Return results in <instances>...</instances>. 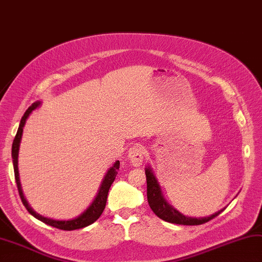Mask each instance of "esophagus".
<instances>
[{
  "mask_svg": "<svg viewBox=\"0 0 262 262\" xmlns=\"http://www.w3.org/2000/svg\"><path fill=\"white\" fill-rule=\"evenodd\" d=\"M145 154H146L145 148L140 145H136L130 148L127 157L130 159L132 165L139 166L142 164V162L145 160Z\"/></svg>",
  "mask_w": 262,
  "mask_h": 262,
  "instance_id": "1",
  "label": "esophagus"
}]
</instances>
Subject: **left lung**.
<instances>
[{"label": "left lung", "instance_id": "8db88e82", "mask_svg": "<svg viewBox=\"0 0 262 262\" xmlns=\"http://www.w3.org/2000/svg\"><path fill=\"white\" fill-rule=\"evenodd\" d=\"M146 180H147V200L148 204H149L152 212L159 216L160 219L167 221L171 224L177 225H186V226H195V225H202L208 223V221L215 218L219 215L224 210H220L215 212L212 215L204 216V218H191V216H187L177 211L173 206H171L165 201L164 196L162 194L161 187L157 182L154 173L150 169V166L146 167Z\"/></svg>", "mask_w": 262, "mask_h": 262}]
</instances>
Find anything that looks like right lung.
I'll return each mask as SVG.
<instances>
[{
  "label": "right lung",
  "mask_w": 262,
  "mask_h": 262,
  "mask_svg": "<svg viewBox=\"0 0 262 262\" xmlns=\"http://www.w3.org/2000/svg\"><path fill=\"white\" fill-rule=\"evenodd\" d=\"M41 105V102L36 101L34 102L32 106L28 107V110L25 112L24 116L21 117L20 124H19L17 135L14 137L13 144H12V162H13V170H14V178H16V182H17V187H18V191H19V196H20L23 204L25 205V208L27 209V211L31 213L33 216H35L36 219H38L42 223L47 224L49 226L56 227L58 229L61 230H75V229H81L84 228V227L91 225L95 223L96 220L101 215V213L105 210L106 206V202H107V196H108V191H110V188L113 182H114L116 174H117V170L120 169V161H116L114 163L110 170L107 171V173L103 178L102 184L99 188V191H98L97 196L95 197V200L91 203V205L89 208L81 213L76 218H74L72 220H53L50 218H46L41 214L36 213L31 206H29L28 202L25 199V196L23 194V189H21V185H20V179H19V171H18V152H19V146H20V140H21V136H23V131H24V126L25 123H26V120L28 118L29 114L36 108Z\"/></svg>",
  "instance_id": "add662e5"
}]
</instances>
